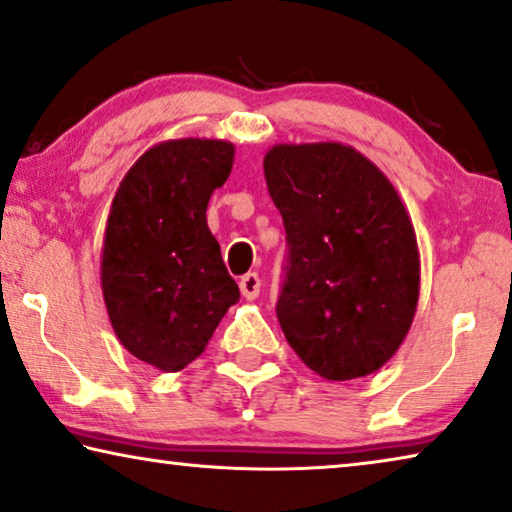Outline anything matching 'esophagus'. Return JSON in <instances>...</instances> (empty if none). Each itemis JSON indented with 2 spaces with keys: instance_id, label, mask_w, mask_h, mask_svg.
<instances>
[{
  "instance_id": "obj_1",
  "label": "esophagus",
  "mask_w": 512,
  "mask_h": 512,
  "mask_svg": "<svg viewBox=\"0 0 512 512\" xmlns=\"http://www.w3.org/2000/svg\"><path fill=\"white\" fill-rule=\"evenodd\" d=\"M239 287H241V294H243V299L253 301V299H257V294H259V287H262V280H259L257 273H246V276L241 278Z\"/></svg>"
}]
</instances>
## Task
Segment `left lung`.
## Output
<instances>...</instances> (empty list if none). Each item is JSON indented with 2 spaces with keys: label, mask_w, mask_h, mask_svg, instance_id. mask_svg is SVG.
<instances>
[{
  "label": "left lung",
  "mask_w": 512,
  "mask_h": 512,
  "mask_svg": "<svg viewBox=\"0 0 512 512\" xmlns=\"http://www.w3.org/2000/svg\"><path fill=\"white\" fill-rule=\"evenodd\" d=\"M264 177L289 243L276 308L289 347L329 381L372 375L407 338L421 294L398 190L342 142L273 144Z\"/></svg>",
  "instance_id": "obj_1"
}]
</instances>
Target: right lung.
Wrapping results in <instances>:
<instances>
[{
    "mask_svg": "<svg viewBox=\"0 0 512 512\" xmlns=\"http://www.w3.org/2000/svg\"><path fill=\"white\" fill-rule=\"evenodd\" d=\"M234 165V144L165 140L144 151L114 193L101 287L121 345L163 372H179L209 345L239 285L207 225L213 190Z\"/></svg>",
    "mask_w": 512,
    "mask_h": 512,
    "instance_id": "right-lung-1",
    "label": "right lung"
}]
</instances>
